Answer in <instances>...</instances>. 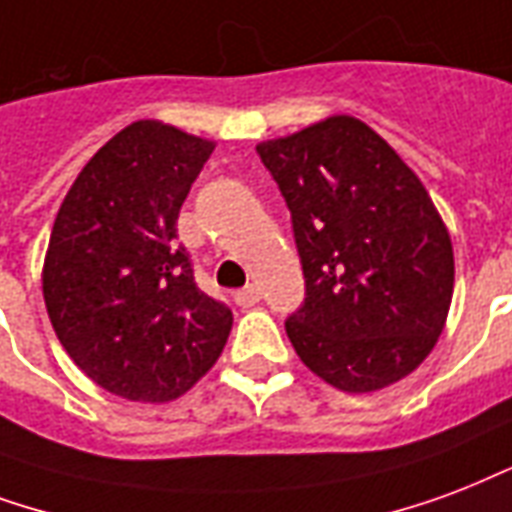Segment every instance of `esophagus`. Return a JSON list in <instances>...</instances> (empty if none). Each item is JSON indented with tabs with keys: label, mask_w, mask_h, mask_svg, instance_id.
<instances>
[{
	"label": "esophagus",
	"mask_w": 512,
	"mask_h": 512,
	"mask_svg": "<svg viewBox=\"0 0 512 512\" xmlns=\"http://www.w3.org/2000/svg\"><path fill=\"white\" fill-rule=\"evenodd\" d=\"M257 301H260V287L257 285H246L236 293V304L244 306V309L246 306H255Z\"/></svg>",
	"instance_id": "obj_1"
}]
</instances>
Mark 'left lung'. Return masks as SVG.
<instances>
[{"instance_id": "1", "label": "left lung", "mask_w": 512, "mask_h": 512, "mask_svg": "<svg viewBox=\"0 0 512 512\" xmlns=\"http://www.w3.org/2000/svg\"><path fill=\"white\" fill-rule=\"evenodd\" d=\"M290 208L306 298L285 320L328 385L372 393L434 350L453 298L448 227L385 140L331 116L257 146Z\"/></svg>"}]
</instances>
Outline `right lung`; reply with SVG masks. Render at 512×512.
<instances>
[{
  "label": "right lung",
  "mask_w": 512,
  "mask_h": 512,
  "mask_svg": "<svg viewBox=\"0 0 512 512\" xmlns=\"http://www.w3.org/2000/svg\"><path fill=\"white\" fill-rule=\"evenodd\" d=\"M211 151V140L135 121L86 162L56 214L45 309L75 366L121 399L189 391L233 328L176 241L181 203Z\"/></svg>",
  "instance_id": "1"
}]
</instances>
